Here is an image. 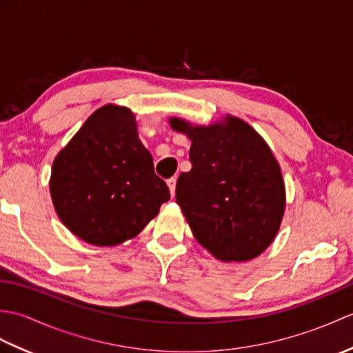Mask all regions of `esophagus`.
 Here are the masks:
<instances>
[{"label": "esophagus", "mask_w": 353, "mask_h": 353, "mask_svg": "<svg viewBox=\"0 0 353 353\" xmlns=\"http://www.w3.org/2000/svg\"><path fill=\"white\" fill-rule=\"evenodd\" d=\"M167 185H168L170 194H171V197H172V196H174V192H176V177H171V179H168V181H167Z\"/></svg>", "instance_id": "1"}]
</instances>
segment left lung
I'll return each instance as SVG.
<instances>
[{"mask_svg":"<svg viewBox=\"0 0 353 353\" xmlns=\"http://www.w3.org/2000/svg\"><path fill=\"white\" fill-rule=\"evenodd\" d=\"M191 139L192 168L176 185V201L197 241L224 262L259 256L281 228L285 183L261 134L236 117L211 125L170 118Z\"/></svg>","mask_w":353,"mask_h":353,"instance_id":"obj_1","label":"left lung"}]
</instances>
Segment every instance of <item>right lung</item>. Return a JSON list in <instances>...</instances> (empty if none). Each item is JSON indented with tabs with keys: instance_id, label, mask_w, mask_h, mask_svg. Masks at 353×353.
I'll list each match as a JSON object with an SVG mask.
<instances>
[{
	"instance_id": "right-lung-1",
	"label": "right lung",
	"mask_w": 353,
	"mask_h": 353,
	"mask_svg": "<svg viewBox=\"0 0 353 353\" xmlns=\"http://www.w3.org/2000/svg\"><path fill=\"white\" fill-rule=\"evenodd\" d=\"M50 192L65 226L101 247L137 236L170 200L133 112L115 104L97 109L56 156Z\"/></svg>"
}]
</instances>
